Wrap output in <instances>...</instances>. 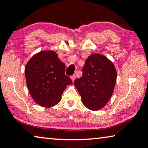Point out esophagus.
Here are the masks:
<instances>
[{"instance_id": "obj_1", "label": "esophagus", "mask_w": 148, "mask_h": 148, "mask_svg": "<svg viewBox=\"0 0 148 148\" xmlns=\"http://www.w3.org/2000/svg\"><path fill=\"white\" fill-rule=\"evenodd\" d=\"M71 79H72V82H74V80H75V79H76V75H72V76H71Z\"/></svg>"}]
</instances>
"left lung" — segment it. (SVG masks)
Returning <instances> with one entry per match:
<instances>
[{"label": "left lung", "mask_w": 148, "mask_h": 148, "mask_svg": "<svg viewBox=\"0 0 148 148\" xmlns=\"http://www.w3.org/2000/svg\"><path fill=\"white\" fill-rule=\"evenodd\" d=\"M82 76L74 81L82 101L91 111L104 107L113 93L116 80L114 64L105 56L91 54L82 69Z\"/></svg>", "instance_id": "left-lung-1"}]
</instances>
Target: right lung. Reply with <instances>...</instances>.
Wrapping results in <instances>:
<instances>
[{
  "label": "right lung",
  "instance_id": "add662e5",
  "mask_svg": "<svg viewBox=\"0 0 148 148\" xmlns=\"http://www.w3.org/2000/svg\"><path fill=\"white\" fill-rule=\"evenodd\" d=\"M28 90L33 99L43 107L60 102L72 79L65 74V64L53 51H42L30 58L25 68Z\"/></svg>",
  "mask_w": 148,
  "mask_h": 148
}]
</instances>
